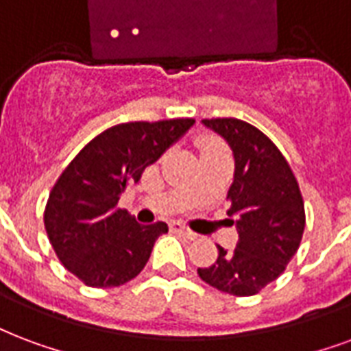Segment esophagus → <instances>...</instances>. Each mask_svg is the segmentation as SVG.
<instances>
[{"label":"esophagus","instance_id":"obj_1","mask_svg":"<svg viewBox=\"0 0 351 351\" xmlns=\"http://www.w3.org/2000/svg\"><path fill=\"white\" fill-rule=\"evenodd\" d=\"M173 230H176V232H180V234H184L188 240H195L197 234L193 232V230H189L188 227H184V225H180V223H173Z\"/></svg>","mask_w":351,"mask_h":351}]
</instances>
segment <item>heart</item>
<instances>
[{"label":"heart","instance_id":"1","mask_svg":"<svg viewBox=\"0 0 351 351\" xmlns=\"http://www.w3.org/2000/svg\"><path fill=\"white\" fill-rule=\"evenodd\" d=\"M199 147H201L202 154H206V152H212V150H219L223 149V145L217 139H212V137H204L199 143Z\"/></svg>","mask_w":351,"mask_h":351}]
</instances>
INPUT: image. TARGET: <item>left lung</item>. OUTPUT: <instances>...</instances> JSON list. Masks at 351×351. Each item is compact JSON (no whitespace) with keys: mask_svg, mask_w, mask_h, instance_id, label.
<instances>
[{"mask_svg":"<svg viewBox=\"0 0 351 351\" xmlns=\"http://www.w3.org/2000/svg\"><path fill=\"white\" fill-rule=\"evenodd\" d=\"M234 154L228 215L238 228L236 249L217 245V258L197 274L232 295H255L287 269L305 230V204L292 169L275 143L253 124L223 117L204 119Z\"/></svg>","mask_w":351,"mask_h":351,"instance_id":"obj_1","label":"left lung"}]
</instances>
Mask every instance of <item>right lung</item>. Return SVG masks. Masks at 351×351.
Here are the masks:
<instances>
[{"mask_svg": "<svg viewBox=\"0 0 351 351\" xmlns=\"http://www.w3.org/2000/svg\"><path fill=\"white\" fill-rule=\"evenodd\" d=\"M193 123L167 119L111 126L90 139L57 178L44 227L57 258L87 287H121L141 274L167 223L139 225L119 208V197Z\"/></svg>", "mask_w": 351, "mask_h": 351, "instance_id": "1", "label": "right lung"}]
</instances>
